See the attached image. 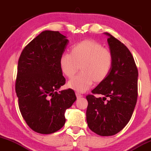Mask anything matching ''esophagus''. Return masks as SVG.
I'll list each match as a JSON object with an SVG mask.
<instances>
[{
  "label": "esophagus",
  "instance_id": "34e87169",
  "mask_svg": "<svg viewBox=\"0 0 151 151\" xmlns=\"http://www.w3.org/2000/svg\"><path fill=\"white\" fill-rule=\"evenodd\" d=\"M76 97H77V99H80L81 97H82L83 96L81 94V93H78V92H76Z\"/></svg>",
  "mask_w": 151,
  "mask_h": 151
}]
</instances>
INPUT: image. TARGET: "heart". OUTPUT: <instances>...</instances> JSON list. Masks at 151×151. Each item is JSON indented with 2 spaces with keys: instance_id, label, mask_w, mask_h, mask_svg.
Returning a JSON list of instances; mask_svg holds the SVG:
<instances>
[{
  "instance_id": "heart-1",
  "label": "heart",
  "mask_w": 151,
  "mask_h": 151,
  "mask_svg": "<svg viewBox=\"0 0 151 151\" xmlns=\"http://www.w3.org/2000/svg\"><path fill=\"white\" fill-rule=\"evenodd\" d=\"M60 68L66 77L72 78L80 66L81 73L68 83V86L78 93L86 91L93 81L106 79L113 64L111 51L99 42L86 40L72 47L70 53H63L60 58Z\"/></svg>"
}]
</instances>
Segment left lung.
<instances>
[{
  "label": "left lung",
  "mask_w": 151,
  "mask_h": 151,
  "mask_svg": "<svg viewBox=\"0 0 151 151\" xmlns=\"http://www.w3.org/2000/svg\"><path fill=\"white\" fill-rule=\"evenodd\" d=\"M113 55L111 71L105 80L86 96V121L91 131L101 136L118 133L130 119L137 99V71L129 49L109 33ZM101 95L96 97L94 95Z\"/></svg>",
  "instance_id": "left-lung-1"
}]
</instances>
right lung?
Segmentation results:
<instances>
[{"label": "right lung", "mask_w": 151, "mask_h": 151, "mask_svg": "<svg viewBox=\"0 0 151 151\" xmlns=\"http://www.w3.org/2000/svg\"><path fill=\"white\" fill-rule=\"evenodd\" d=\"M68 43L59 32L44 31L24 48L18 61L19 107L29 127L38 133L61 129L66 109L76 100L73 89L57 91L65 83L59 60Z\"/></svg>", "instance_id": "add662e5"}]
</instances>
